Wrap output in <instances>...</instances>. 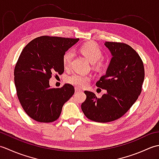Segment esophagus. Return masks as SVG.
Masks as SVG:
<instances>
[{
    "instance_id": "34e87169",
    "label": "esophagus",
    "mask_w": 159,
    "mask_h": 159,
    "mask_svg": "<svg viewBox=\"0 0 159 159\" xmlns=\"http://www.w3.org/2000/svg\"><path fill=\"white\" fill-rule=\"evenodd\" d=\"M83 92V91L81 89H80L79 88H78V87H75V92L76 93H78V92Z\"/></svg>"
}]
</instances>
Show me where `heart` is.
I'll list each match as a JSON object with an SVG mask.
<instances>
[{"instance_id": "1", "label": "heart", "mask_w": 159, "mask_h": 159, "mask_svg": "<svg viewBox=\"0 0 159 159\" xmlns=\"http://www.w3.org/2000/svg\"><path fill=\"white\" fill-rule=\"evenodd\" d=\"M80 51L83 55L88 59L91 63H93V68L96 70L105 69L107 66V63L100 60L103 57V52L99 46L96 43L90 42L84 43L80 46ZM74 54L72 50H67L63 54L62 57L63 65L65 68L69 67L72 63ZM92 77L89 75L80 74H73L67 78V81L73 85L79 87H85L87 85Z\"/></svg>"}]
</instances>
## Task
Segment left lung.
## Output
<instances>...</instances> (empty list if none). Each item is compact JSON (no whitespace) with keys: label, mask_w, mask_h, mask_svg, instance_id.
Returning a JSON list of instances; mask_svg holds the SVG:
<instances>
[{"label":"left lung","mask_w":159,"mask_h":159,"mask_svg":"<svg viewBox=\"0 0 159 159\" xmlns=\"http://www.w3.org/2000/svg\"><path fill=\"white\" fill-rule=\"evenodd\" d=\"M113 57L105 75L96 85L107 93L101 98L85 91L86 100L81 109L88 119L109 122L122 117L140 95L145 77L143 63L131 46L122 42H106Z\"/></svg>","instance_id":"8db88e82"}]
</instances>
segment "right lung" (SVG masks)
I'll return each instance as SVG.
<instances>
[{
  "mask_svg": "<svg viewBox=\"0 0 159 159\" xmlns=\"http://www.w3.org/2000/svg\"><path fill=\"white\" fill-rule=\"evenodd\" d=\"M79 39L40 36L20 53L14 68V83L21 106L33 120L44 123L57 120L63 104L73 96L72 85L52 88L49 80L52 74H63V54Z\"/></svg>",
  "mask_w": 159,
  "mask_h": 159,
  "instance_id": "obj_1",
  "label": "right lung"
}]
</instances>
